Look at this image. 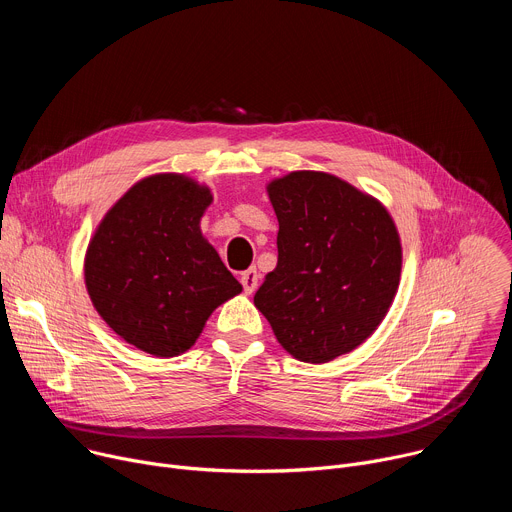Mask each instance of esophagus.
<instances>
[{
  "mask_svg": "<svg viewBox=\"0 0 512 512\" xmlns=\"http://www.w3.org/2000/svg\"><path fill=\"white\" fill-rule=\"evenodd\" d=\"M241 283H243L245 294H247V296H251L253 291L257 289V283H259V273H257V269H255V267H251V269L243 271V273H241Z\"/></svg>",
  "mask_w": 512,
  "mask_h": 512,
  "instance_id": "esophagus-1",
  "label": "esophagus"
}]
</instances>
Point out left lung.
I'll return each mask as SVG.
<instances>
[{
    "instance_id": "left-lung-1",
    "label": "left lung",
    "mask_w": 512,
    "mask_h": 512,
    "mask_svg": "<svg viewBox=\"0 0 512 512\" xmlns=\"http://www.w3.org/2000/svg\"><path fill=\"white\" fill-rule=\"evenodd\" d=\"M267 194L279 223L277 267L255 308L302 362L352 352L385 320L399 289L403 249L393 216L328 172H289Z\"/></svg>"
}]
</instances>
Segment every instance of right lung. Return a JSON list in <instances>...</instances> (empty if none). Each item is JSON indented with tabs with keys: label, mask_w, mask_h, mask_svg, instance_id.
<instances>
[{
	"label": "right lung",
	"mask_w": 512,
	"mask_h": 512,
	"mask_svg": "<svg viewBox=\"0 0 512 512\" xmlns=\"http://www.w3.org/2000/svg\"><path fill=\"white\" fill-rule=\"evenodd\" d=\"M210 204V188L186 174L145 176L89 241V298L107 326L143 352L184 354L210 314L243 291L200 231Z\"/></svg>",
	"instance_id": "1"
}]
</instances>
